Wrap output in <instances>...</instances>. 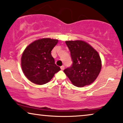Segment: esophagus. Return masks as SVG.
<instances>
[{"label":"esophagus","instance_id":"1","mask_svg":"<svg viewBox=\"0 0 123 123\" xmlns=\"http://www.w3.org/2000/svg\"><path fill=\"white\" fill-rule=\"evenodd\" d=\"M61 69L62 70H63L65 69V66H61Z\"/></svg>","mask_w":123,"mask_h":123}]
</instances>
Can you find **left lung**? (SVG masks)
<instances>
[{"label":"left lung","mask_w":123,"mask_h":123,"mask_svg":"<svg viewBox=\"0 0 123 123\" xmlns=\"http://www.w3.org/2000/svg\"><path fill=\"white\" fill-rule=\"evenodd\" d=\"M73 64L63 71L74 86L80 87L94 82L102 68L100 57L97 51L81 40L67 41Z\"/></svg>","instance_id":"8db88e82"}]
</instances>
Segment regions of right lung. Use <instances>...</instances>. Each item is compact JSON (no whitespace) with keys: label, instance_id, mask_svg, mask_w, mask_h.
<instances>
[{"label":"right lung","instance_id":"right-lung-1","mask_svg":"<svg viewBox=\"0 0 123 123\" xmlns=\"http://www.w3.org/2000/svg\"><path fill=\"white\" fill-rule=\"evenodd\" d=\"M58 41V40L49 38H41L25 48L21 56V68L31 82L40 85L45 84L60 70L51 54V51Z\"/></svg>","mask_w":123,"mask_h":123}]
</instances>
